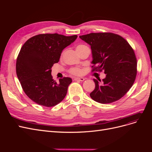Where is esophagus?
Here are the masks:
<instances>
[{
  "label": "esophagus",
  "mask_w": 152,
  "mask_h": 152,
  "mask_svg": "<svg viewBox=\"0 0 152 152\" xmlns=\"http://www.w3.org/2000/svg\"><path fill=\"white\" fill-rule=\"evenodd\" d=\"M74 79H75V80H77V81H81V82L84 81V80H85V79H84V78H83V77H75Z\"/></svg>",
  "instance_id": "esophagus-1"
}]
</instances>
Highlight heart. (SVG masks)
Returning a JSON list of instances; mask_svg holds the SVG:
<instances>
[{
    "instance_id": "heart-1",
    "label": "heart",
    "mask_w": 152,
    "mask_h": 152,
    "mask_svg": "<svg viewBox=\"0 0 152 152\" xmlns=\"http://www.w3.org/2000/svg\"><path fill=\"white\" fill-rule=\"evenodd\" d=\"M87 46H86V45H78L76 47V50H77V51H79V50H80L81 49H84V48H85ZM70 72V73H72V74H73V75H81L83 74L84 70L82 68L76 67V68H72Z\"/></svg>"
}]
</instances>
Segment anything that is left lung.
<instances>
[{
    "instance_id": "8db88e82",
    "label": "left lung",
    "mask_w": 152,
    "mask_h": 152,
    "mask_svg": "<svg viewBox=\"0 0 152 152\" xmlns=\"http://www.w3.org/2000/svg\"><path fill=\"white\" fill-rule=\"evenodd\" d=\"M90 45L93 71L103 70V82L93 79L95 89L90 93L95 102L107 104L120 99L131 89L137 73V61L132 48L121 36L113 33H91L79 36ZM92 66V67H93Z\"/></svg>"
}]
</instances>
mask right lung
<instances>
[{
	"mask_svg": "<svg viewBox=\"0 0 152 152\" xmlns=\"http://www.w3.org/2000/svg\"><path fill=\"white\" fill-rule=\"evenodd\" d=\"M77 35L39 34L23 44L16 60V74L28 97L38 104L51 107L65 98L70 77L54 80L51 68L59 61L63 50L73 43Z\"/></svg>",
	"mask_w": 152,
	"mask_h": 152,
	"instance_id": "obj_1",
	"label": "right lung"
}]
</instances>
